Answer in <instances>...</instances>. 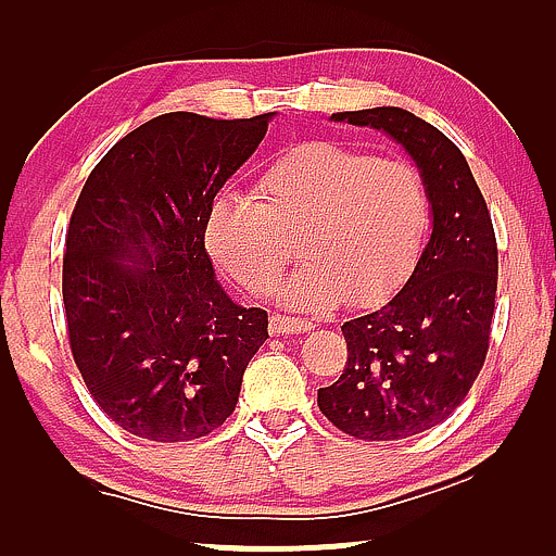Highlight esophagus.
<instances>
[{"instance_id":"34e87169","label":"esophagus","mask_w":556,"mask_h":556,"mask_svg":"<svg viewBox=\"0 0 556 556\" xmlns=\"http://www.w3.org/2000/svg\"><path fill=\"white\" fill-rule=\"evenodd\" d=\"M307 330H312L309 319L289 317V315H271V319H269L271 334H302Z\"/></svg>"}]
</instances>
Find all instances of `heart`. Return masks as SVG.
<instances>
[{
	"label": "heart",
	"mask_w": 556,
	"mask_h": 556,
	"mask_svg": "<svg viewBox=\"0 0 556 556\" xmlns=\"http://www.w3.org/2000/svg\"><path fill=\"white\" fill-rule=\"evenodd\" d=\"M252 199L218 197L206 216L214 262L254 294L275 292L296 239L302 267L281 294L302 309L382 302L410 277L431 226L416 163L332 140L294 146L260 176Z\"/></svg>",
	"instance_id": "obj_1"
}]
</instances>
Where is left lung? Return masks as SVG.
<instances>
[{
  "mask_svg": "<svg viewBox=\"0 0 556 556\" xmlns=\"http://www.w3.org/2000/svg\"><path fill=\"white\" fill-rule=\"evenodd\" d=\"M386 130L418 163L433 233L386 307L342 325L348 363L319 388L325 418L359 441L424 433L464 403L489 353L498 249L486 199L458 146L403 108L332 113Z\"/></svg>",
  "mask_w": 556,
  "mask_h": 556,
  "instance_id": "1",
  "label": "left lung"
}]
</instances>
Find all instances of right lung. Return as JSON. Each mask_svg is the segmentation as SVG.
I'll return each instance as SVG.
<instances>
[{
	"label": "right lung",
	"instance_id": "add662e5",
	"mask_svg": "<svg viewBox=\"0 0 556 556\" xmlns=\"http://www.w3.org/2000/svg\"><path fill=\"white\" fill-rule=\"evenodd\" d=\"M269 118L159 115L121 138L77 197L62 256L67 340L90 395L123 431L193 441L237 408L269 317L226 296L203 239L218 189Z\"/></svg>",
	"mask_w": 556,
	"mask_h": 556
}]
</instances>
